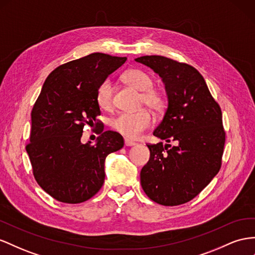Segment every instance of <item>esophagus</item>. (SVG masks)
Instances as JSON below:
<instances>
[{"instance_id":"1","label":"esophagus","mask_w":255,"mask_h":255,"mask_svg":"<svg viewBox=\"0 0 255 255\" xmlns=\"http://www.w3.org/2000/svg\"><path fill=\"white\" fill-rule=\"evenodd\" d=\"M125 144L127 147H132V146H136L137 143L135 141L129 140V139H125Z\"/></svg>"}]
</instances>
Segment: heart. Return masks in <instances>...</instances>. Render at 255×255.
I'll return each mask as SVG.
<instances>
[{"label": "heart", "mask_w": 255, "mask_h": 255, "mask_svg": "<svg viewBox=\"0 0 255 255\" xmlns=\"http://www.w3.org/2000/svg\"><path fill=\"white\" fill-rule=\"evenodd\" d=\"M123 79L129 86L134 87L139 91H143L141 103L146 104L152 111L160 113L165 108L166 101L164 95L157 89L152 88L153 80L148 74L140 70H128L123 74ZM114 86L112 80L106 79L99 86L96 91V102L101 108L109 109L113 105ZM153 118L152 115L146 108L137 112L120 113L112 122L115 130L126 136L127 138H137L144 129L148 128Z\"/></svg>", "instance_id": "obj_1"}]
</instances>
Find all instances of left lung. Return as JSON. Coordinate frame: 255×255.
Masks as SVG:
<instances>
[{
	"instance_id": "obj_1",
	"label": "left lung",
	"mask_w": 255,
	"mask_h": 255,
	"mask_svg": "<svg viewBox=\"0 0 255 255\" xmlns=\"http://www.w3.org/2000/svg\"><path fill=\"white\" fill-rule=\"evenodd\" d=\"M162 78L168 105L153 135L166 142L147 144L150 159L140 171L141 188L153 202L177 206L191 201L221 167L225 142L222 113L199 72L162 56L135 59Z\"/></svg>"
}]
</instances>
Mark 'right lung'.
Wrapping results in <instances>:
<instances>
[{
	"label": "right lung",
	"instance_id": "right-lung-1",
	"mask_svg": "<svg viewBox=\"0 0 255 255\" xmlns=\"http://www.w3.org/2000/svg\"><path fill=\"white\" fill-rule=\"evenodd\" d=\"M126 61L94 52L58 66L44 82L31 113L25 149L39 187L59 202L78 204L98 193L104 183L106 156L125 144L120 134L103 132V127L95 144L80 138L84 127L94 125L101 115L99 86Z\"/></svg>",
	"mask_w": 255,
	"mask_h": 255
}]
</instances>
